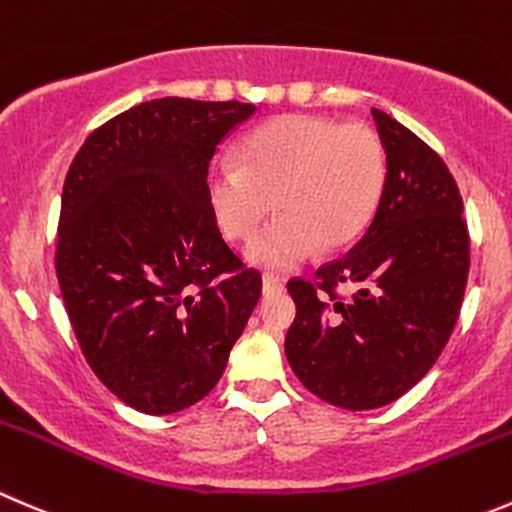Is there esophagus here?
I'll use <instances>...</instances> for the list:
<instances>
[{"instance_id":"1","label":"esophagus","mask_w":512,"mask_h":512,"mask_svg":"<svg viewBox=\"0 0 512 512\" xmlns=\"http://www.w3.org/2000/svg\"><path fill=\"white\" fill-rule=\"evenodd\" d=\"M262 290H265L267 295H272V292H282L285 290V282L275 275H262Z\"/></svg>"}]
</instances>
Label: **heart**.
Instances as JSON below:
<instances>
[{"mask_svg": "<svg viewBox=\"0 0 512 512\" xmlns=\"http://www.w3.org/2000/svg\"><path fill=\"white\" fill-rule=\"evenodd\" d=\"M385 187V150L365 124L315 114H282L242 140L240 162L220 160L207 175V200L225 237L245 242L265 270H292L317 247L340 250L370 225Z\"/></svg>", "mask_w": 512, "mask_h": 512, "instance_id": "obj_1", "label": "heart"}]
</instances>
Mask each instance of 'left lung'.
Here are the masks:
<instances>
[{"label": "left lung", "instance_id": "obj_1", "mask_svg": "<svg viewBox=\"0 0 512 512\" xmlns=\"http://www.w3.org/2000/svg\"><path fill=\"white\" fill-rule=\"evenodd\" d=\"M385 147V187L357 245L290 280L297 315L285 337L292 372L345 410L393 403L435 365L453 335L470 270L463 197L418 135L372 109ZM355 286L352 298L336 287Z\"/></svg>", "mask_w": 512, "mask_h": 512}]
</instances>
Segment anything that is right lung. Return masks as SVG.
Returning <instances> with one entry per match:
<instances>
[{
  "label": "right lung",
  "mask_w": 512,
  "mask_h": 512,
  "mask_svg": "<svg viewBox=\"0 0 512 512\" xmlns=\"http://www.w3.org/2000/svg\"><path fill=\"white\" fill-rule=\"evenodd\" d=\"M252 114L245 102H142L97 127L64 180V307L94 375L140 413L205 398L262 295L207 200L217 145Z\"/></svg>",
  "instance_id": "right-lung-1"
}]
</instances>
